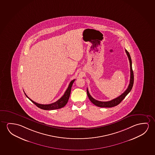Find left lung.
Wrapping results in <instances>:
<instances>
[{"mask_svg": "<svg viewBox=\"0 0 155 155\" xmlns=\"http://www.w3.org/2000/svg\"><path fill=\"white\" fill-rule=\"evenodd\" d=\"M125 52L127 54V55L128 56V60L130 61V81L128 85V87L126 89L125 91L124 92L123 94H121L120 96L116 97V99H113L112 100L109 101H106V102H103V101H97V100L94 99L92 97V96L90 95V93L88 92V88L87 89V94L88 98L90 100V101L92 102V103H93L95 106L99 107H102V108H111L113 107L114 106H116L119 104V103L121 102V101L123 100V99L128 94V93L130 92L132 90L134 83V74H133V71L132 70V60L130 58V55L129 54L128 51L125 49Z\"/></svg>", "mask_w": 155, "mask_h": 155, "instance_id": "left-lung-1", "label": "left lung"}]
</instances>
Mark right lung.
Wrapping results in <instances>:
<instances>
[{
  "mask_svg": "<svg viewBox=\"0 0 155 155\" xmlns=\"http://www.w3.org/2000/svg\"><path fill=\"white\" fill-rule=\"evenodd\" d=\"M75 79H74L72 81H71V82L70 83L69 85L68 86V87L66 90L64 94L62 97H61L60 99L58 100V101H56L54 103H51V104H41L39 103H36L34 101H32V100L30 99L29 97H28L26 94L25 93V96L29 99L30 101H31L32 103H34L37 107H38V108H41L43 110H55V109H60V108L64 107L66 105V104L68 103V101L69 99L70 95L71 93V90L72 86L74 83Z\"/></svg>",
  "mask_w": 155,
  "mask_h": 155,
  "instance_id": "obj_1",
  "label": "right lung"
}]
</instances>
